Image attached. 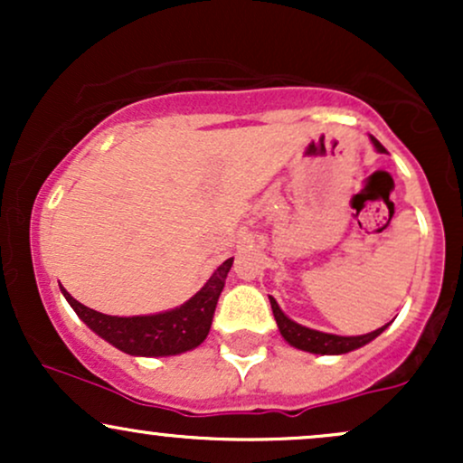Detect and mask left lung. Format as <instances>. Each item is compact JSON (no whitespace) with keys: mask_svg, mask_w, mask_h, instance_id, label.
<instances>
[{"mask_svg":"<svg viewBox=\"0 0 463 463\" xmlns=\"http://www.w3.org/2000/svg\"><path fill=\"white\" fill-rule=\"evenodd\" d=\"M372 146H374L376 152L383 154L385 147L381 146L379 141L374 139V137H370ZM269 305H272V311H274V320L279 324V331L283 335V339L289 346L298 348V350H305V353H313V354H346L350 350H357L361 346H365V344H370L372 339L379 337L381 333L385 331L390 324H385V326L376 328V331L372 333H365V335H333V333H322V331H316V328H309V326H302V324L294 322L291 317H287L283 309L279 307V302L274 298H269Z\"/></svg>","mask_w":463,"mask_h":463,"instance_id":"1","label":"left lung"}]
</instances>
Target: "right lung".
Returning a JSON list of instances; mask_svg holds the SVG:
<instances>
[{
	"mask_svg": "<svg viewBox=\"0 0 463 463\" xmlns=\"http://www.w3.org/2000/svg\"><path fill=\"white\" fill-rule=\"evenodd\" d=\"M232 268V259H226L220 268L211 274L204 287L195 296L176 307V309L152 313V316H106L93 311L78 302L71 294L61 287L71 309L87 324L95 335L113 344L121 353L132 357H172V354L187 353L198 348L206 339L213 322V313L224 289L226 276Z\"/></svg>",
	"mask_w": 463,
	"mask_h": 463,
	"instance_id": "1",
	"label": "right lung"
}]
</instances>
